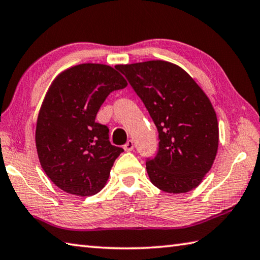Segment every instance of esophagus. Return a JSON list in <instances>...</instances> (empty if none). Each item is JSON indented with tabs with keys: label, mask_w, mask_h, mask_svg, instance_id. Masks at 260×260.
<instances>
[{
	"label": "esophagus",
	"mask_w": 260,
	"mask_h": 260,
	"mask_svg": "<svg viewBox=\"0 0 260 260\" xmlns=\"http://www.w3.org/2000/svg\"><path fill=\"white\" fill-rule=\"evenodd\" d=\"M134 147H135V145H134V142H133V140H129V142H127V143L124 145V146H123V148H124V151H125V152H130V151H133Z\"/></svg>",
	"instance_id": "obj_1"
}]
</instances>
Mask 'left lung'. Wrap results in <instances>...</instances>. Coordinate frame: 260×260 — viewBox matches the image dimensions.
Here are the masks:
<instances>
[{"label":"left lung","instance_id":"8db88e82","mask_svg":"<svg viewBox=\"0 0 260 260\" xmlns=\"http://www.w3.org/2000/svg\"><path fill=\"white\" fill-rule=\"evenodd\" d=\"M155 123L158 152L146 162L152 184L167 193L198 187L215 161L219 129L208 95L183 68L165 60L115 66Z\"/></svg>","mask_w":260,"mask_h":260}]
</instances>
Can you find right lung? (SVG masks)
Here are the masks:
<instances>
[{"instance_id": "1", "label": "right lung", "mask_w": 260, "mask_h": 260, "mask_svg": "<svg viewBox=\"0 0 260 260\" xmlns=\"http://www.w3.org/2000/svg\"><path fill=\"white\" fill-rule=\"evenodd\" d=\"M127 85L117 68L81 63L61 72L40 108L35 143L41 167L50 180L77 197L97 194L106 185L123 148L108 140V127L95 115L114 90Z\"/></svg>"}]
</instances>
